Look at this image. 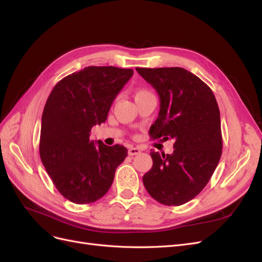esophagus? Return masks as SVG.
I'll use <instances>...</instances> for the list:
<instances>
[{"instance_id":"esophagus-1","label":"esophagus","mask_w":262,"mask_h":262,"mask_svg":"<svg viewBox=\"0 0 262 262\" xmlns=\"http://www.w3.org/2000/svg\"><path fill=\"white\" fill-rule=\"evenodd\" d=\"M141 153V149L139 148V147H131V148H129V150H128V154L130 155V156H132V155H138V154H140Z\"/></svg>"}]
</instances>
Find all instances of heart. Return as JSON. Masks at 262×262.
Masks as SVG:
<instances>
[{
  "instance_id": "heart-1",
  "label": "heart",
  "mask_w": 262,
  "mask_h": 262,
  "mask_svg": "<svg viewBox=\"0 0 262 262\" xmlns=\"http://www.w3.org/2000/svg\"><path fill=\"white\" fill-rule=\"evenodd\" d=\"M149 92H147L146 90H141V89H138L133 92V95H134V99L142 96V95H145V94H148Z\"/></svg>"
}]
</instances>
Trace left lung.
Returning a JSON list of instances; mask_svg holds the SVG:
<instances>
[{"mask_svg":"<svg viewBox=\"0 0 262 262\" xmlns=\"http://www.w3.org/2000/svg\"><path fill=\"white\" fill-rule=\"evenodd\" d=\"M160 95L161 109L149 128L152 140H173L172 154L150 152L143 176L149 195L165 205L192 200L207 186L223 148L217 102L210 87L182 68H137Z\"/></svg>","mask_w":262,"mask_h":262,"instance_id":"1","label":"left lung"}]
</instances>
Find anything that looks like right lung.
<instances>
[{"label":"right lung","instance_id":"obj_1","mask_svg":"<svg viewBox=\"0 0 262 262\" xmlns=\"http://www.w3.org/2000/svg\"><path fill=\"white\" fill-rule=\"evenodd\" d=\"M132 75V69L87 67L62 78L47 99L39 154L53 185L71 202L89 204L104 196L128 155L122 145H95L90 137Z\"/></svg>","mask_w":262,"mask_h":262}]
</instances>
